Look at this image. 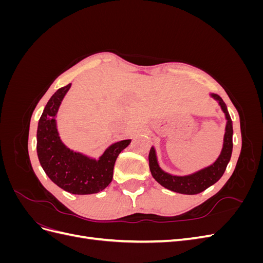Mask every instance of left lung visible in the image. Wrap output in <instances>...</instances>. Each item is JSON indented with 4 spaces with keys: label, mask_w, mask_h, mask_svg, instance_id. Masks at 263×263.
I'll return each mask as SVG.
<instances>
[{
    "label": "left lung",
    "mask_w": 263,
    "mask_h": 263,
    "mask_svg": "<svg viewBox=\"0 0 263 263\" xmlns=\"http://www.w3.org/2000/svg\"><path fill=\"white\" fill-rule=\"evenodd\" d=\"M212 98H214L216 101H218L219 105L222 109V112L226 115L227 124H226V132L224 136V145H222L221 153L217 160L215 161L212 165L204 168L200 171H197L193 174L184 177H178L172 176V174L166 173L160 169V166L158 164L156 151L155 148L151 147L149 153V168L153 174L154 179L164 186L173 192L181 193V194H189L193 195L203 192L204 190L213 185L214 183H216L222 174H224L226 166L232 157L233 151V122L230 118L227 106L222 101V99L217 94H211Z\"/></svg>",
    "instance_id": "8db88e82"
}]
</instances>
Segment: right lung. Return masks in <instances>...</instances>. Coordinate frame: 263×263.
Masks as SVG:
<instances>
[{
	"label": "right lung",
	"mask_w": 263,
	"mask_h": 263,
	"mask_svg": "<svg viewBox=\"0 0 263 263\" xmlns=\"http://www.w3.org/2000/svg\"><path fill=\"white\" fill-rule=\"evenodd\" d=\"M70 86L60 87L44 108L37 128L38 159L47 176L62 190L79 195L98 193L112 182L116 159L130 144V139L110 145L99 160L74 153L63 145L55 115Z\"/></svg>",
	"instance_id": "1"
}]
</instances>
